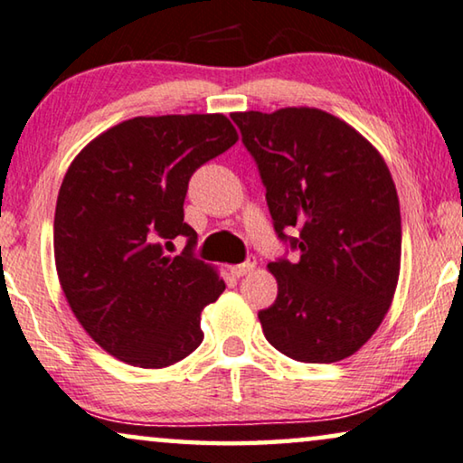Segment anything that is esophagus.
<instances>
[{"mask_svg":"<svg viewBox=\"0 0 463 463\" xmlns=\"http://www.w3.org/2000/svg\"><path fill=\"white\" fill-rule=\"evenodd\" d=\"M254 267H257V259L254 257H248L244 263H240V265H233L232 267V273L236 278H242V276H246V273H250Z\"/></svg>","mask_w":463,"mask_h":463,"instance_id":"esophagus-1","label":"esophagus"}]
</instances>
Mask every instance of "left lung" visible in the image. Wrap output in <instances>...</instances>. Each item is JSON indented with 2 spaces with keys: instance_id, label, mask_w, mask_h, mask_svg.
Masks as SVG:
<instances>
[{
  "instance_id": "8db88e82",
  "label": "left lung",
  "mask_w": 463,
  "mask_h": 463,
  "mask_svg": "<svg viewBox=\"0 0 463 463\" xmlns=\"http://www.w3.org/2000/svg\"><path fill=\"white\" fill-rule=\"evenodd\" d=\"M259 166L273 230L300 252L269 271L278 298L259 311L286 357L334 364L359 351L391 307L401 269L397 187L380 152L317 109L233 112ZM297 229L298 237L286 231Z\"/></svg>"
}]
</instances>
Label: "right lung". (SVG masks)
Returning <instances> with one entry per match:
<instances>
[{"label":"right lung","mask_w":463,"mask_h":463,"mask_svg":"<svg viewBox=\"0 0 463 463\" xmlns=\"http://www.w3.org/2000/svg\"><path fill=\"white\" fill-rule=\"evenodd\" d=\"M238 142L223 115L123 120L77 154L60 185L53 257L72 313L125 364L166 367L196 351L200 313L225 290L194 257L184 221L194 171ZM188 238L169 258L172 240Z\"/></svg>","instance_id":"right-lung-1"}]
</instances>
